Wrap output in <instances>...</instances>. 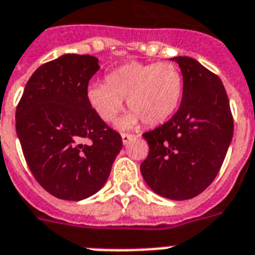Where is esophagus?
<instances>
[{"mask_svg":"<svg viewBox=\"0 0 255 255\" xmlns=\"http://www.w3.org/2000/svg\"><path fill=\"white\" fill-rule=\"evenodd\" d=\"M136 136L132 135V133H122V140H123V144H128L131 140L135 139Z\"/></svg>","mask_w":255,"mask_h":255,"instance_id":"obj_1","label":"esophagus"}]
</instances>
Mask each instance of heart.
I'll return each instance as SVG.
<instances>
[{"mask_svg":"<svg viewBox=\"0 0 255 255\" xmlns=\"http://www.w3.org/2000/svg\"><path fill=\"white\" fill-rule=\"evenodd\" d=\"M181 71L173 63L131 62L106 75V83L87 87V102L106 123L115 122L127 99L131 114L120 127H132L143 120L145 126H159L177 110L182 98Z\"/></svg>","mask_w":255,"mask_h":255,"instance_id":"obj_1","label":"heart"}]
</instances>
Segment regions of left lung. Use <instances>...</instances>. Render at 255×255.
I'll return each mask as SVG.
<instances>
[{
	"instance_id": "left-lung-1",
	"label": "left lung",
	"mask_w": 255,
	"mask_h": 255,
	"mask_svg": "<svg viewBox=\"0 0 255 255\" xmlns=\"http://www.w3.org/2000/svg\"><path fill=\"white\" fill-rule=\"evenodd\" d=\"M182 73L181 104L167 123L144 132L149 153L140 170L155 193L189 200L212 184L233 137V115L218 75L196 59L174 57Z\"/></svg>"
}]
</instances>
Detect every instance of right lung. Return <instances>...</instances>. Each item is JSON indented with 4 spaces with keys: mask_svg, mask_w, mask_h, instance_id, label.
<instances>
[{
    "mask_svg": "<svg viewBox=\"0 0 255 255\" xmlns=\"http://www.w3.org/2000/svg\"><path fill=\"white\" fill-rule=\"evenodd\" d=\"M98 58L66 54L39 66L15 110V129L27 167L57 198L79 201L107 181L123 147L87 102Z\"/></svg>",
    "mask_w": 255,
    "mask_h": 255,
    "instance_id": "right-lung-1",
    "label": "right lung"
}]
</instances>
